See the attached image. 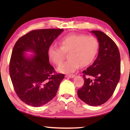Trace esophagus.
Returning a JSON list of instances; mask_svg holds the SVG:
<instances>
[{"instance_id":"obj_1","label":"esophagus","mask_w":130,"mask_h":130,"mask_svg":"<svg viewBox=\"0 0 130 130\" xmlns=\"http://www.w3.org/2000/svg\"><path fill=\"white\" fill-rule=\"evenodd\" d=\"M75 76V74H68V75L66 76V77H68L69 78H74Z\"/></svg>"}]
</instances>
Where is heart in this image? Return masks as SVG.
<instances>
[{
    "mask_svg": "<svg viewBox=\"0 0 130 130\" xmlns=\"http://www.w3.org/2000/svg\"><path fill=\"white\" fill-rule=\"evenodd\" d=\"M61 47L52 45L47 49L48 58L56 65H60L65 58V53H69V60L58 68L61 73H73L81 65L85 67L94 60L99 48L98 39L94 36L70 34L61 39Z\"/></svg>",
    "mask_w": 130,
    "mask_h": 130,
    "instance_id": "b5f03b06",
    "label": "heart"
}]
</instances>
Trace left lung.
Wrapping results in <instances>:
<instances>
[{
  "label": "left lung",
  "instance_id": "left-lung-1",
  "mask_svg": "<svg viewBox=\"0 0 130 130\" xmlns=\"http://www.w3.org/2000/svg\"><path fill=\"white\" fill-rule=\"evenodd\" d=\"M91 32L99 42L98 56L83 72L84 84L78 89L77 94L86 104L98 106L111 98L119 81L120 56L117 45L104 32L98 30Z\"/></svg>",
  "mask_w": 130,
  "mask_h": 130
}]
</instances>
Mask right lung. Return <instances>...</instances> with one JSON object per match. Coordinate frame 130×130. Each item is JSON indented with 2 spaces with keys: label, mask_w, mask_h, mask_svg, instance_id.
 I'll return each instance as SVG.
<instances>
[{
  "label": "right lung",
  "mask_w": 130,
  "mask_h": 130,
  "mask_svg": "<svg viewBox=\"0 0 130 130\" xmlns=\"http://www.w3.org/2000/svg\"><path fill=\"white\" fill-rule=\"evenodd\" d=\"M63 31L62 28L32 30L15 43L10 59V77L18 96L26 104L41 107L56 96L65 76L56 73L47 52ZM25 52L34 54L28 56Z\"/></svg>",
  "instance_id": "obj_1"
}]
</instances>
